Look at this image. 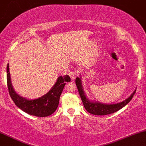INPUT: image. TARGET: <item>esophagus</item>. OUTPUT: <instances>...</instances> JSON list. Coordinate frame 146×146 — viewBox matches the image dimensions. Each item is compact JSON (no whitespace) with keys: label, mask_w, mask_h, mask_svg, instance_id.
Masks as SVG:
<instances>
[{"label":"esophagus","mask_w":146,"mask_h":146,"mask_svg":"<svg viewBox=\"0 0 146 146\" xmlns=\"http://www.w3.org/2000/svg\"><path fill=\"white\" fill-rule=\"evenodd\" d=\"M69 76H70V78H71L72 80H75V78H76V76H77V73L75 71H71V73H70Z\"/></svg>","instance_id":"1"}]
</instances>
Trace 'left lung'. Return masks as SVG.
<instances>
[{
	"mask_svg": "<svg viewBox=\"0 0 146 146\" xmlns=\"http://www.w3.org/2000/svg\"><path fill=\"white\" fill-rule=\"evenodd\" d=\"M75 84H76L77 88H78L80 98L82 99V101L85 109L89 113L95 115H109V114L114 113L115 112L118 111L119 110L124 107L125 105L128 104L133 98L134 95L136 92V90H135L132 93V94H131V95L128 98H127L126 100H125L124 101L119 102V103L117 104H106L101 103V102H99L90 101L86 98V95L83 89L81 75L80 76V78H76Z\"/></svg>",
	"mask_w": 146,
	"mask_h": 146,
	"instance_id": "1",
	"label": "left lung"
}]
</instances>
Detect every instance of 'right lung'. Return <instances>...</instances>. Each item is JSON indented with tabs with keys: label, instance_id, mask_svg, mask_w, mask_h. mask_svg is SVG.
<instances>
[{
	"label": "right lung",
	"instance_id": "add662e5",
	"mask_svg": "<svg viewBox=\"0 0 146 146\" xmlns=\"http://www.w3.org/2000/svg\"><path fill=\"white\" fill-rule=\"evenodd\" d=\"M7 81L10 97L20 109L31 115L43 117L49 116L56 111L64 87L66 82L71 81V79L66 75L60 76L46 94L34 100L23 98L15 91L11 81L9 64L7 66Z\"/></svg>",
	"mask_w": 146,
	"mask_h": 146
}]
</instances>
